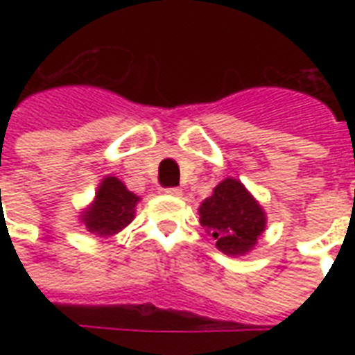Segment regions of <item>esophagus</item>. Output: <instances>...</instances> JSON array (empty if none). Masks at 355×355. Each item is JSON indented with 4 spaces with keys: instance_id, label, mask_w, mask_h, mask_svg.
<instances>
[{
    "instance_id": "1",
    "label": "esophagus",
    "mask_w": 355,
    "mask_h": 355,
    "mask_svg": "<svg viewBox=\"0 0 355 355\" xmlns=\"http://www.w3.org/2000/svg\"><path fill=\"white\" fill-rule=\"evenodd\" d=\"M164 193L171 195V197H180V195H182V189H180V188H166V189H164Z\"/></svg>"
}]
</instances>
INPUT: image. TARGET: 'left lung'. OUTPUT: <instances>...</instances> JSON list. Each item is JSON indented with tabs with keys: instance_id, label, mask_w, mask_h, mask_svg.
<instances>
[{
	"instance_id": "1",
	"label": "left lung",
	"mask_w": 355,
	"mask_h": 355,
	"mask_svg": "<svg viewBox=\"0 0 355 355\" xmlns=\"http://www.w3.org/2000/svg\"><path fill=\"white\" fill-rule=\"evenodd\" d=\"M200 227L216 239V247L227 256H245L256 247L267 228V214L234 177H227L199 206Z\"/></svg>"
}]
</instances>
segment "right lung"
I'll return each instance as SVG.
<instances>
[{
	"mask_svg": "<svg viewBox=\"0 0 355 355\" xmlns=\"http://www.w3.org/2000/svg\"><path fill=\"white\" fill-rule=\"evenodd\" d=\"M139 197L119 180L107 175L96 189V197L80 211L79 223L96 237L107 239L119 234L132 223Z\"/></svg>",
	"mask_w": 355,
	"mask_h": 355,
	"instance_id": "1",
	"label": "right lung"
}]
</instances>
